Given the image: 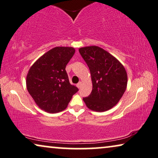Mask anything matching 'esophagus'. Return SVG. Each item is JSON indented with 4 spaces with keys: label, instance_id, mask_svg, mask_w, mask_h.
<instances>
[{
    "label": "esophagus",
    "instance_id": "1",
    "mask_svg": "<svg viewBox=\"0 0 158 158\" xmlns=\"http://www.w3.org/2000/svg\"><path fill=\"white\" fill-rule=\"evenodd\" d=\"M81 81H80V82L78 83L77 85V87L78 88H79V89L81 87Z\"/></svg>",
    "mask_w": 158,
    "mask_h": 158
}]
</instances>
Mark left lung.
Listing matches in <instances>:
<instances>
[{"label": "left lung", "mask_w": 158, "mask_h": 158, "mask_svg": "<svg viewBox=\"0 0 158 158\" xmlns=\"http://www.w3.org/2000/svg\"><path fill=\"white\" fill-rule=\"evenodd\" d=\"M81 57L89 67L92 90L83 98L90 110L103 112L115 106L127 86V73L124 67L112 55L98 46L81 48Z\"/></svg>", "instance_id": "obj_1"}]
</instances>
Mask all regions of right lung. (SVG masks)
<instances>
[{
  "instance_id": "right-lung-1",
  "label": "right lung",
  "mask_w": 158,
  "mask_h": 158,
  "mask_svg": "<svg viewBox=\"0 0 158 158\" xmlns=\"http://www.w3.org/2000/svg\"><path fill=\"white\" fill-rule=\"evenodd\" d=\"M74 48L56 47L34 64L27 76L29 93L42 110L56 113L66 108L79 89L69 82L66 66Z\"/></svg>"
}]
</instances>
